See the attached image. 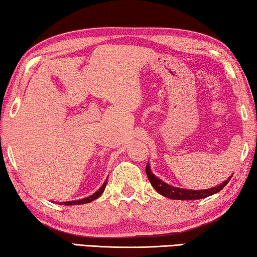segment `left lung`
I'll use <instances>...</instances> for the list:
<instances>
[{
    "label": "left lung",
    "instance_id": "obj_1",
    "mask_svg": "<svg viewBox=\"0 0 257 257\" xmlns=\"http://www.w3.org/2000/svg\"><path fill=\"white\" fill-rule=\"evenodd\" d=\"M146 175L151 185L154 187V189L160 193L162 196L168 197L170 199H179V201H195V199H202L208 196H212L216 193H219L221 189H223L225 185L228 184L229 180L231 179L232 175L230 176L227 180L221 182L219 186L212 187V188L208 189H198V190H193V189H185V188H179V187H173L171 185L167 184L163 180H161L160 178L156 177L153 172L151 170V165L147 163L146 165Z\"/></svg>",
    "mask_w": 257,
    "mask_h": 257
}]
</instances>
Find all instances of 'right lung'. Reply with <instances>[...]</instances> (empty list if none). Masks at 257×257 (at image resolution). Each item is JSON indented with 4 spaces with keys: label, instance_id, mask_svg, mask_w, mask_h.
<instances>
[{
    "label": "right lung",
    "instance_id": "right-lung-1",
    "mask_svg": "<svg viewBox=\"0 0 257 257\" xmlns=\"http://www.w3.org/2000/svg\"><path fill=\"white\" fill-rule=\"evenodd\" d=\"M106 184H107V179L104 181V184L101 186V188H99L98 190L95 191V193L93 195H90V196L88 197H85V198H81V199H77V201H69V202H56V204H61V205H80V204H86V203H90L93 202L94 199H96L97 197H99L102 195V193L104 191V189H105L106 187Z\"/></svg>",
    "mask_w": 257,
    "mask_h": 257
}]
</instances>
